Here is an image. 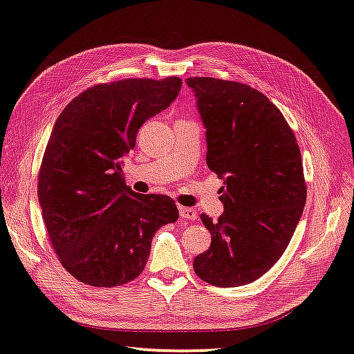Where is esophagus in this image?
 <instances>
[{"label":"esophagus","instance_id":"esophagus-1","mask_svg":"<svg viewBox=\"0 0 354 354\" xmlns=\"http://www.w3.org/2000/svg\"><path fill=\"white\" fill-rule=\"evenodd\" d=\"M179 216H181L183 219H187V221H195L196 218V212L190 209V207H179Z\"/></svg>","mask_w":354,"mask_h":354}]
</instances>
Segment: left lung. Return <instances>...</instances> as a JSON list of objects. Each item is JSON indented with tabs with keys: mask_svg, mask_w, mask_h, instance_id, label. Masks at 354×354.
Instances as JSON below:
<instances>
[{
	"mask_svg": "<svg viewBox=\"0 0 354 354\" xmlns=\"http://www.w3.org/2000/svg\"><path fill=\"white\" fill-rule=\"evenodd\" d=\"M207 136V165L224 179L218 221L201 214L212 234L193 270L216 287L261 278L286 252L307 199L301 150L281 110L236 81L187 78Z\"/></svg>",
	"mask_w": 354,
	"mask_h": 354,
	"instance_id": "obj_1",
	"label": "left lung"
}]
</instances>
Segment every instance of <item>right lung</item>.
Listing matches in <instances>:
<instances>
[{"mask_svg": "<svg viewBox=\"0 0 354 354\" xmlns=\"http://www.w3.org/2000/svg\"><path fill=\"white\" fill-rule=\"evenodd\" d=\"M181 86L178 76L93 86L55 122L38 175V201L53 250L78 281L109 288L133 281L155 233L178 219L171 198L127 187L122 164L138 130L176 100Z\"/></svg>", "mask_w": 354, "mask_h": 354, "instance_id": "right-lung-1", "label": "right lung"}]
</instances>
